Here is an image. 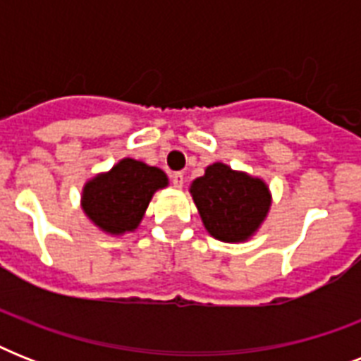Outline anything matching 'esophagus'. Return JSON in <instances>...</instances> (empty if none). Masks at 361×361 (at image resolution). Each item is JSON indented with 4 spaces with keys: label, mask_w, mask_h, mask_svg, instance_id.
Masks as SVG:
<instances>
[{
    "label": "esophagus",
    "mask_w": 361,
    "mask_h": 361,
    "mask_svg": "<svg viewBox=\"0 0 361 361\" xmlns=\"http://www.w3.org/2000/svg\"><path fill=\"white\" fill-rule=\"evenodd\" d=\"M172 185H174L176 189H181V187H183V174H181V172H174V174H172Z\"/></svg>",
    "instance_id": "esophagus-1"
}]
</instances>
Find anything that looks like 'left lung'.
<instances>
[{"mask_svg":"<svg viewBox=\"0 0 361 361\" xmlns=\"http://www.w3.org/2000/svg\"><path fill=\"white\" fill-rule=\"evenodd\" d=\"M206 231L221 241H245L268 215V185L223 163L209 164L191 185Z\"/></svg>","mask_w":361,"mask_h":361,"instance_id":"obj_1","label":"left lung"}]
</instances>
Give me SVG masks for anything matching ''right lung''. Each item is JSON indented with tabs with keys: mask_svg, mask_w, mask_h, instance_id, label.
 <instances>
[{
	"mask_svg": "<svg viewBox=\"0 0 361 361\" xmlns=\"http://www.w3.org/2000/svg\"><path fill=\"white\" fill-rule=\"evenodd\" d=\"M169 185V178L157 166L135 159H121L104 174L84 185L82 208L109 234H123L140 225L153 192Z\"/></svg>",
	"mask_w": 361,
	"mask_h": 361,
	"instance_id": "add662e5",
	"label": "right lung"
}]
</instances>
